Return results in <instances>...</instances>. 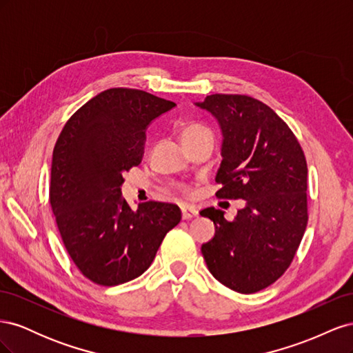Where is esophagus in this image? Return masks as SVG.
Here are the masks:
<instances>
[{
    "label": "esophagus",
    "instance_id": "obj_1",
    "mask_svg": "<svg viewBox=\"0 0 353 353\" xmlns=\"http://www.w3.org/2000/svg\"><path fill=\"white\" fill-rule=\"evenodd\" d=\"M181 215H183V219H191V218L197 215V210H196L194 206L183 205V206H181Z\"/></svg>",
    "mask_w": 353,
    "mask_h": 353
}]
</instances>
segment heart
Listing matches in <instances>:
<instances>
[{
  "label": "heart",
  "mask_w": 353,
  "mask_h": 353,
  "mask_svg": "<svg viewBox=\"0 0 353 353\" xmlns=\"http://www.w3.org/2000/svg\"><path fill=\"white\" fill-rule=\"evenodd\" d=\"M206 134H210L206 126H203L200 123H187L185 126H183V130H181V140L184 141L190 140V138H196Z\"/></svg>",
  "instance_id": "obj_1"
}]
</instances>
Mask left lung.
<instances>
[{
  "instance_id": "8db88e82",
  "label": "left lung",
  "mask_w": 353,
  "mask_h": 353,
  "mask_svg": "<svg viewBox=\"0 0 353 353\" xmlns=\"http://www.w3.org/2000/svg\"><path fill=\"white\" fill-rule=\"evenodd\" d=\"M194 105L215 117L222 132L216 196L245 201L234 221L215 208L200 212L215 223V236L201 244L203 258L225 287L256 293L280 279L302 241L306 159L290 128L259 100L212 94Z\"/></svg>"
}]
</instances>
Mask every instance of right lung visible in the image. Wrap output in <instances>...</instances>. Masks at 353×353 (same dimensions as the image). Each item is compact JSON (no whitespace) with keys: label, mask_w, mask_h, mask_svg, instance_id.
Listing matches in <instances>:
<instances>
[{"label":"right lung","mask_w":353,"mask_h":353,"mask_svg":"<svg viewBox=\"0 0 353 353\" xmlns=\"http://www.w3.org/2000/svg\"><path fill=\"white\" fill-rule=\"evenodd\" d=\"M175 105L141 90H105L70 117L56 143L50 205L72 261L100 285L140 276L181 221L170 203L132 210L121 190L122 174L141 163L148 125Z\"/></svg>","instance_id":"add662e5"}]
</instances>
